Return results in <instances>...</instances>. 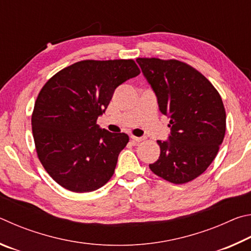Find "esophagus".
<instances>
[{
	"instance_id": "1",
	"label": "esophagus",
	"mask_w": 251,
	"mask_h": 251,
	"mask_svg": "<svg viewBox=\"0 0 251 251\" xmlns=\"http://www.w3.org/2000/svg\"><path fill=\"white\" fill-rule=\"evenodd\" d=\"M131 140H132L133 142H141L144 140V138H141V137H135V135H130Z\"/></svg>"
}]
</instances>
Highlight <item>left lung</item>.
<instances>
[{
    "instance_id": "left-lung-1",
    "label": "left lung",
    "mask_w": 251,
    "mask_h": 251,
    "mask_svg": "<svg viewBox=\"0 0 251 251\" xmlns=\"http://www.w3.org/2000/svg\"><path fill=\"white\" fill-rule=\"evenodd\" d=\"M137 61L154 91L160 111L170 118L169 140L157 141L160 156L149 166L171 183L193 181L214 161L225 137L222 97L204 75L183 61Z\"/></svg>"
}]
</instances>
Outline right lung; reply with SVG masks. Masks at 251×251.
I'll return each mask as SVG.
<instances>
[{
	"instance_id": "add662e5",
	"label": "right lung",
	"mask_w": 251,
	"mask_h": 251,
	"mask_svg": "<svg viewBox=\"0 0 251 251\" xmlns=\"http://www.w3.org/2000/svg\"><path fill=\"white\" fill-rule=\"evenodd\" d=\"M139 74L132 59L81 60L44 85L32 114L33 137L39 161L60 186L86 193L111 178L129 137L100 129L97 119L116 88Z\"/></svg>"
}]
</instances>
